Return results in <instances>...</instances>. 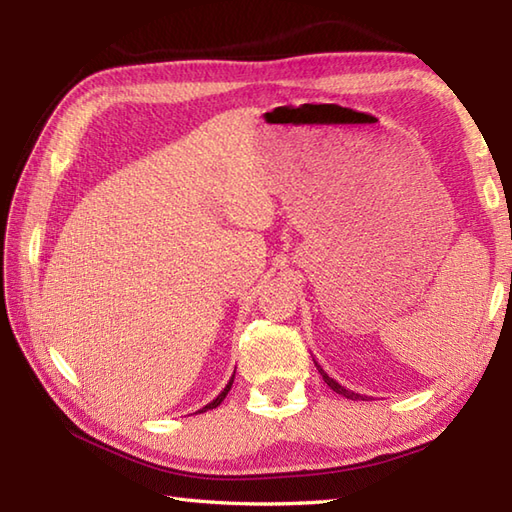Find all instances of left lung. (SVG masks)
Listing matches in <instances>:
<instances>
[{"label":"left lung","mask_w":512,"mask_h":512,"mask_svg":"<svg viewBox=\"0 0 512 512\" xmlns=\"http://www.w3.org/2000/svg\"><path fill=\"white\" fill-rule=\"evenodd\" d=\"M314 365H317V369H319V374L323 376V380H325V383H328V387L336 391V394H341V396H345V398H350V400H365V398H367V396H361V394H356V391H350V389H345L343 385H339V383H336V380H334L332 376H328V374H325V372H323V367H321V365H319L317 361H314Z\"/></svg>","instance_id":"8db88e82"}]
</instances>
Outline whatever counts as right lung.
<instances>
[{
    "mask_svg": "<svg viewBox=\"0 0 512 512\" xmlns=\"http://www.w3.org/2000/svg\"><path fill=\"white\" fill-rule=\"evenodd\" d=\"M233 380H235V374L231 376V380H228V383H226V387L220 391V394H217L211 402H209V405H204L202 409H198V411H195V413H202V411H209V409H215L217 405H220V402L226 398V394H228V391H231V385H233Z\"/></svg>",
    "mask_w": 512,
    "mask_h": 512,
    "instance_id": "obj_1",
    "label": "right lung"
}]
</instances>
